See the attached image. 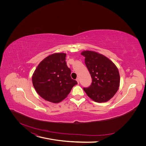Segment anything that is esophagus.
Returning a JSON list of instances; mask_svg holds the SVG:
<instances>
[{"label":"esophagus","mask_w":146,"mask_h":146,"mask_svg":"<svg viewBox=\"0 0 146 146\" xmlns=\"http://www.w3.org/2000/svg\"><path fill=\"white\" fill-rule=\"evenodd\" d=\"M76 81H77V82H78V84L79 83V78H77V79H76Z\"/></svg>","instance_id":"obj_1"}]
</instances>
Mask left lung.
<instances>
[{
	"label": "left lung",
	"mask_w": 146,
	"mask_h": 146,
	"mask_svg": "<svg viewBox=\"0 0 146 146\" xmlns=\"http://www.w3.org/2000/svg\"><path fill=\"white\" fill-rule=\"evenodd\" d=\"M85 63L92 82L84 88L87 95L93 101L101 103L109 101L117 93L120 77L118 68L109 58L95 51H84Z\"/></svg>",
	"instance_id": "left-lung-1"
}]
</instances>
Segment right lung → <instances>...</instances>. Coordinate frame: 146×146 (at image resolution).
<instances>
[{
	"label": "right lung",
	"mask_w": 146,
	"mask_h": 146,
	"mask_svg": "<svg viewBox=\"0 0 146 146\" xmlns=\"http://www.w3.org/2000/svg\"><path fill=\"white\" fill-rule=\"evenodd\" d=\"M66 57L65 53L52 54L41 61L33 73V86L46 101L56 104L61 102L78 84L71 78Z\"/></svg>",
	"instance_id": "add662e5"
}]
</instances>
